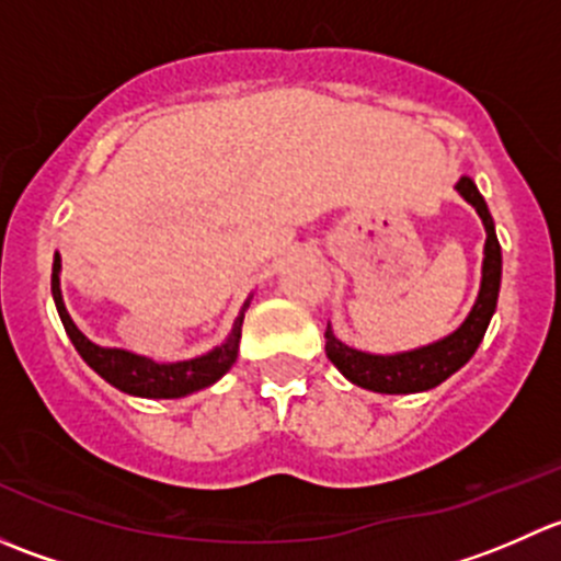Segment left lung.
<instances>
[{
  "instance_id": "8db88e82",
  "label": "left lung",
  "mask_w": 561,
  "mask_h": 561,
  "mask_svg": "<svg viewBox=\"0 0 561 561\" xmlns=\"http://www.w3.org/2000/svg\"><path fill=\"white\" fill-rule=\"evenodd\" d=\"M456 190L461 192L463 201L472 203L474 211L480 214V219L485 225L483 285H480L478 304H474L472 312L463 320V325L456 333H450V336H445L443 342H434L428 347L399 355L360 353V350H353L339 342L331 333V325H328L325 355L355 386L375 390V393H417V390H428L461 369L474 355L478 344L483 342L485 328H489L491 314L496 309V298H500L502 249L494 233V219H491L489 206H485L483 195L478 192L474 181L461 175Z\"/></svg>"
}]
</instances>
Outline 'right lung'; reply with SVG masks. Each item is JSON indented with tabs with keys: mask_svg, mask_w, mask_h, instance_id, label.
<instances>
[{
	"mask_svg": "<svg viewBox=\"0 0 561 561\" xmlns=\"http://www.w3.org/2000/svg\"><path fill=\"white\" fill-rule=\"evenodd\" d=\"M59 254L54 260V274H50V293H54L56 312L61 317V325H65L67 336L76 344L78 355L98 371L103 380L116 386L124 393L144 396V399H179V396L195 393V390L214 386L230 366L236 364V355H239V339H241V322H244V312L249 301L241 309V314L236 317L233 333L225 344H219L217 350H211L208 355L192 360H179V364H154L151 358L144 355L127 353V350H111L100 347V344L89 342L81 331L76 328V322L67 314L65 301H61L59 290Z\"/></svg>",
	"mask_w": 561,
	"mask_h": 561,
	"instance_id": "obj_1",
	"label": "right lung"
}]
</instances>
